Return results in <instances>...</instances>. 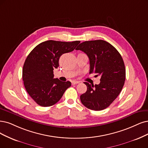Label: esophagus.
Segmentation results:
<instances>
[{
  "mask_svg": "<svg viewBox=\"0 0 148 148\" xmlns=\"http://www.w3.org/2000/svg\"><path fill=\"white\" fill-rule=\"evenodd\" d=\"M80 82L79 81H77V80H73L72 82V85H75V84H79Z\"/></svg>",
  "mask_w": 148,
  "mask_h": 148,
  "instance_id": "obj_1",
  "label": "esophagus"
}]
</instances>
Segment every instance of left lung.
<instances>
[{
	"label": "left lung",
	"instance_id": "8db88e82",
	"mask_svg": "<svg viewBox=\"0 0 148 148\" xmlns=\"http://www.w3.org/2000/svg\"><path fill=\"white\" fill-rule=\"evenodd\" d=\"M75 50H80L88 56L90 74L101 77L98 85L84 82L87 90L80 96V101L91 110H103L116 99L123 89L125 79L123 58L115 47L101 40L82 42Z\"/></svg>",
	"mask_w": 148,
	"mask_h": 148
}]
</instances>
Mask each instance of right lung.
<instances>
[{
	"label": "right lung",
	"instance_id": "1",
	"mask_svg": "<svg viewBox=\"0 0 148 148\" xmlns=\"http://www.w3.org/2000/svg\"><path fill=\"white\" fill-rule=\"evenodd\" d=\"M80 42L48 40L37 45L27 56L23 79L27 92L37 104L42 107L54 105L71 86L69 81L54 79L53 71L59 66L62 55L73 51Z\"/></svg>",
	"mask_w": 148,
	"mask_h": 148
}]
</instances>
